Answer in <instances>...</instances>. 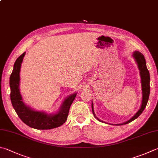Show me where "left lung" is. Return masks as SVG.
Wrapping results in <instances>:
<instances>
[{"mask_svg": "<svg viewBox=\"0 0 158 158\" xmlns=\"http://www.w3.org/2000/svg\"><path fill=\"white\" fill-rule=\"evenodd\" d=\"M133 57L135 59L137 64H138V69L139 71V75H140V78H141V85H142V104L141 106L139 109L137 111L136 114L133 116L131 118H130L129 120H127L124 123L122 124H112V125H123V124H126L131 123V122L135 120L136 118H138L139 115H141L142 111H144L146 106L147 105L148 98H149V94H150V75H149V71L147 69V64H146V60L144 58V55L142 54L138 51H135L133 53ZM91 108H92V112H93V114L95 116L98 120L100 122H102V123H105L102 120H100V119H98L96 114H95L94 109V104L93 102H91ZM108 124V123H106Z\"/></svg>", "mask_w": 158, "mask_h": 158, "instance_id": "left-lung-1", "label": "left lung"}]
</instances>
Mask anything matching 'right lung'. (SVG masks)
<instances>
[{"label":"right lung","mask_w":158,"mask_h":158,"mask_svg":"<svg viewBox=\"0 0 158 158\" xmlns=\"http://www.w3.org/2000/svg\"><path fill=\"white\" fill-rule=\"evenodd\" d=\"M25 53L26 52H24L16 59L10 78L11 105L20 120L29 127L40 130L51 129L60 127L66 122L69 108L77 93L71 94L65 98L58 111L55 114H48L44 111H35L26 105L20 91V71Z\"/></svg>","instance_id":"add662e5"}]
</instances>
